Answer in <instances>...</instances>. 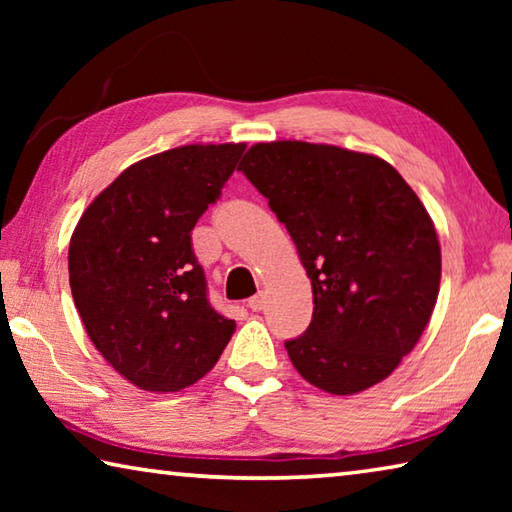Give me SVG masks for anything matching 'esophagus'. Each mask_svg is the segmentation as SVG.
<instances>
[{"mask_svg": "<svg viewBox=\"0 0 512 512\" xmlns=\"http://www.w3.org/2000/svg\"><path fill=\"white\" fill-rule=\"evenodd\" d=\"M248 307L253 311H262L266 307V296L264 293H257V296H253L248 300Z\"/></svg>", "mask_w": 512, "mask_h": 512, "instance_id": "1", "label": "esophagus"}]
</instances>
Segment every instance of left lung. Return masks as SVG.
I'll return each mask as SVG.
<instances>
[{"instance_id":"obj_1","label":"left lung","mask_w":512,"mask_h":512,"mask_svg":"<svg viewBox=\"0 0 512 512\" xmlns=\"http://www.w3.org/2000/svg\"><path fill=\"white\" fill-rule=\"evenodd\" d=\"M239 169L287 225L314 291L284 348L309 384L354 395L400 366L440 289V244L418 194L386 160L296 140L250 146Z\"/></svg>"}]
</instances>
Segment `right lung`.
<instances>
[{
    "mask_svg": "<svg viewBox=\"0 0 512 512\" xmlns=\"http://www.w3.org/2000/svg\"><path fill=\"white\" fill-rule=\"evenodd\" d=\"M246 144H187L131 164L69 241V287L94 348L142 391L176 393L219 361L235 320L214 311L192 230Z\"/></svg>",
    "mask_w": 512,
    "mask_h": 512,
    "instance_id": "right-lung-1",
    "label": "right lung"
}]
</instances>
